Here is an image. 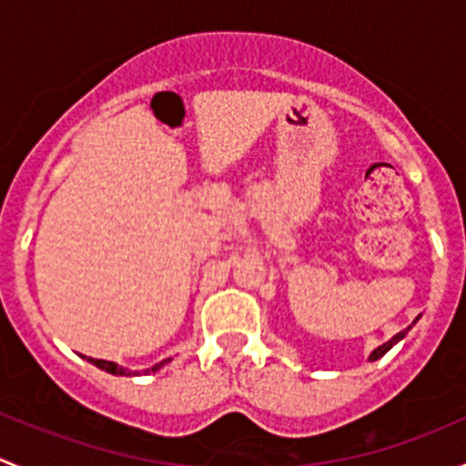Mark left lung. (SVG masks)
Masks as SVG:
<instances>
[{"label": "left lung", "mask_w": 466, "mask_h": 466, "mask_svg": "<svg viewBox=\"0 0 466 466\" xmlns=\"http://www.w3.org/2000/svg\"><path fill=\"white\" fill-rule=\"evenodd\" d=\"M417 320H420V316H417ZM415 320V322H417ZM415 322H412V324H415ZM412 324H410V327H406V329H403V331H399L397 333V336H392V338H390V340L388 342H383V345H380V347H377V350H374L372 351V354H370V360H379L380 359V356H383V354H388V351L390 350H392V347L394 345H397V342L399 340H403V338H406V333L408 331H410V329H412Z\"/></svg>", "instance_id": "obj_1"}]
</instances>
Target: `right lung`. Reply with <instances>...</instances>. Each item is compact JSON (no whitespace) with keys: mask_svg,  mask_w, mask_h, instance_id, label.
Here are the masks:
<instances>
[{"mask_svg":"<svg viewBox=\"0 0 466 466\" xmlns=\"http://www.w3.org/2000/svg\"><path fill=\"white\" fill-rule=\"evenodd\" d=\"M83 359H87V356H83ZM87 360H89V363H92V365H96L98 370H106V372L115 374V377H137V374H139V372H133V370H126V368H121V365L112 363V360H101V359H87ZM168 360H171V359H167V360H162V363L153 365V368L144 370V374L157 372V370L164 368V365H167Z\"/></svg>","mask_w":466,"mask_h":466,"instance_id":"add662e5","label":"right lung"}]
</instances>
